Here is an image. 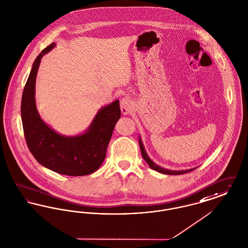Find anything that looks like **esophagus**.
<instances>
[{
	"instance_id": "obj_1",
	"label": "esophagus",
	"mask_w": 248,
	"mask_h": 248,
	"mask_svg": "<svg viewBox=\"0 0 248 248\" xmlns=\"http://www.w3.org/2000/svg\"><path fill=\"white\" fill-rule=\"evenodd\" d=\"M120 109H121V113L125 116L129 115L132 112L133 104H132V101L130 100L129 97H124L120 101Z\"/></svg>"
}]
</instances>
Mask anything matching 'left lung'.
<instances>
[{"label": "left lung", "instance_id": "obj_1", "mask_svg": "<svg viewBox=\"0 0 248 248\" xmlns=\"http://www.w3.org/2000/svg\"><path fill=\"white\" fill-rule=\"evenodd\" d=\"M139 144H140V148H141V152H142V156H143V159L145 160V162L148 164V166L154 170H156L158 172H161V173H164V174H170V175H178V174H183V173H186V172H188V171H191L196 168H192V169L187 170H169L166 169V168H163L161 166H158L157 164H156L149 156L147 155L146 151H145V148L143 146V142H142V138L141 136H139Z\"/></svg>", "mask_w": 248, "mask_h": 248}]
</instances>
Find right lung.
Returning <instances> with one entry per match:
<instances>
[{
    "mask_svg": "<svg viewBox=\"0 0 248 248\" xmlns=\"http://www.w3.org/2000/svg\"><path fill=\"white\" fill-rule=\"evenodd\" d=\"M56 46L54 42L35 59L21 100V120L28 147L41 165L55 172L81 176L94 172L105 160L106 148L120 118L119 101L99 109L82 133L63 135L40 117L35 103V82L44 55Z\"/></svg>",
    "mask_w": 248,
    "mask_h": 248,
    "instance_id": "add662e5",
    "label": "right lung"
}]
</instances>
